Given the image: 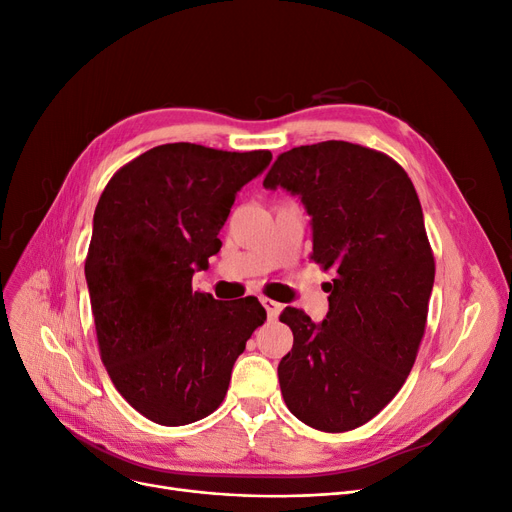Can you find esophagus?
<instances>
[{
	"instance_id": "esophagus-1",
	"label": "esophagus",
	"mask_w": 512,
	"mask_h": 512,
	"mask_svg": "<svg viewBox=\"0 0 512 512\" xmlns=\"http://www.w3.org/2000/svg\"><path fill=\"white\" fill-rule=\"evenodd\" d=\"M261 305L265 307V311H267V317L270 319H276L278 317V313H280V303H276V301H272V299H267V297H263L261 299Z\"/></svg>"
}]
</instances>
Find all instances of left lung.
<instances>
[{"label":"left lung","instance_id":"1","mask_svg":"<svg viewBox=\"0 0 512 512\" xmlns=\"http://www.w3.org/2000/svg\"><path fill=\"white\" fill-rule=\"evenodd\" d=\"M263 186L297 195L311 215V259L336 272L321 324L297 307L278 365L290 413L321 432L378 415L405 384L425 332L436 263L415 186L396 161L346 141L282 153Z\"/></svg>","mask_w":512,"mask_h":512}]
</instances>
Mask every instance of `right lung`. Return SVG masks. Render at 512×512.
Segmentation results:
<instances>
[{"label":"right lung","instance_id":"add662e5","mask_svg":"<svg viewBox=\"0 0 512 512\" xmlns=\"http://www.w3.org/2000/svg\"><path fill=\"white\" fill-rule=\"evenodd\" d=\"M270 161V151L168 143L120 168L99 197L85 278L101 361L128 405L159 425L218 409L265 321L255 297L215 301L193 290V274L220 251L236 193Z\"/></svg>","mask_w":512,"mask_h":512}]
</instances>
